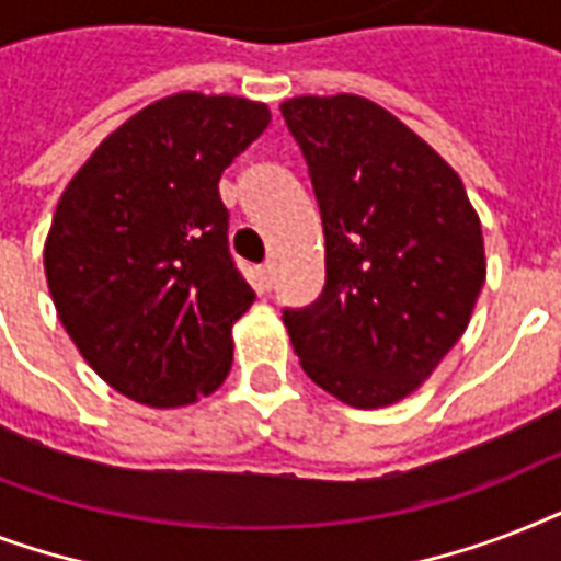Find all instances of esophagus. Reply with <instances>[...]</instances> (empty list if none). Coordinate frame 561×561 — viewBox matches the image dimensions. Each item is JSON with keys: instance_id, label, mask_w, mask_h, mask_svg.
Masks as SVG:
<instances>
[{"instance_id": "esophagus-1", "label": "esophagus", "mask_w": 561, "mask_h": 561, "mask_svg": "<svg viewBox=\"0 0 561 561\" xmlns=\"http://www.w3.org/2000/svg\"><path fill=\"white\" fill-rule=\"evenodd\" d=\"M259 279H262L264 290H271L273 282H276V264H273V262L262 264V271H259Z\"/></svg>"}]
</instances>
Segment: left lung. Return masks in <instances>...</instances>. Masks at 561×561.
<instances>
[{"mask_svg": "<svg viewBox=\"0 0 561 561\" xmlns=\"http://www.w3.org/2000/svg\"><path fill=\"white\" fill-rule=\"evenodd\" d=\"M282 116L325 236L323 294L282 311L294 352L343 404H396L469 325L486 279L478 211L457 171L375 101L297 95Z\"/></svg>", "mask_w": 561, "mask_h": 561, "instance_id": "8db88e82", "label": "left lung"}]
</instances>
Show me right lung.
Instances as JSON below:
<instances>
[{
	"mask_svg": "<svg viewBox=\"0 0 561 561\" xmlns=\"http://www.w3.org/2000/svg\"><path fill=\"white\" fill-rule=\"evenodd\" d=\"M271 125L262 101L174 92L116 127L60 194L48 294L83 360L127 399L183 408L232 367L253 306L227 247L218 180Z\"/></svg>",
	"mask_w": 561,
	"mask_h": 561,
	"instance_id": "add662e5",
	"label": "right lung"
}]
</instances>
